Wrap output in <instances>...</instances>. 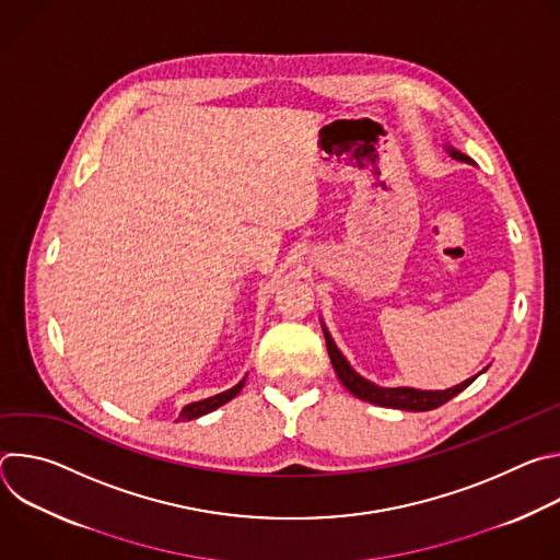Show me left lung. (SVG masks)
<instances>
[{
	"label": "left lung",
	"instance_id": "obj_1",
	"mask_svg": "<svg viewBox=\"0 0 560 560\" xmlns=\"http://www.w3.org/2000/svg\"><path fill=\"white\" fill-rule=\"evenodd\" d=\"M450 154L454 159H458V162H469V156H465L458 150L450 148ZM324 335H326V346H328V354H330L332 368H335L337 376L341 378V383L357 398H363V401L381 406V408H396V410H408V412H428V410H434V408L447 404L450 398H454L458 392H463L478 376L476 374V376L463 381L460 385L443 389V392H428V389H415V387H378V385L365 381L363 376H359L350 368V363L343 359V354L337 350L332 337L326 330H324Z\"/></svg>",
	"mask_w": 560,
	"mask_h": 560
}]
</instances>
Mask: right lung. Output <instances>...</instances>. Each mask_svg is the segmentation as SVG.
Returning a JSON list of instances; mask_svg holds the SVG:
<instances>
[{
  "mask_svg": "<svg viewBox=\"0 0 560 560\" xmlns=\"http://www.w3.org/2000/svg\"><path fill=\"white\" fill-rule=\"evenodd\" d=\"M242 387H244V381H238V383H236L232 389H228V392H221V394H217V396H210V398H206V401H197V404L186 406V408L182 410V415H179V421H192V419H197V417H203V415L217 410L219 406L228 404L230 398H234L238 392H242Z\"/></svg>",
  "mask_w": 560,
  "mask_h": 560,
  "instance_id": "right-lung-1",
  "label": "right lung"
}]
</instances>
